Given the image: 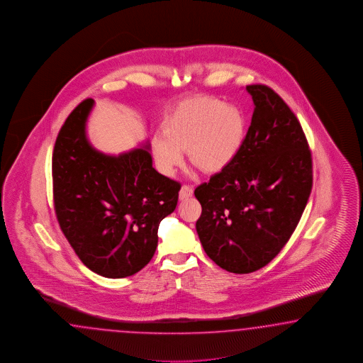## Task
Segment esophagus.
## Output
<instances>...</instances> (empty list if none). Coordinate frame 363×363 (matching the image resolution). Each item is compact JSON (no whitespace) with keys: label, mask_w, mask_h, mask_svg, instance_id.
Masks as SVG:
<instances>
[{"label":"esophagus","mask_w":363,"mask_h":363,"mask_svg":"<svg viewBox=\"0 0 363 363\" xmlns=\"http://www.w3.org/2000/svg\"><path fill=\"white\" fill-rule=\"evenodd\" d=\"M194 194V188L191 186H184L180 188V192H179V197H180V200H186L188 197H191Z\"/></svg>","instance_id":"34e87169"}]
</instances>
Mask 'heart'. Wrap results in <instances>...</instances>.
Returning <instances> with one entry per match:
<instances>
[{"label": "heart", "mask_w": 363, "mask_h": 363, "mask_svg": "<svg viewBox=\"0 0 363 363\" xmlns=\"http://www.w3.org/2000/svg\"><path fill=\"white\" fill-rule=\"evenodd\" d=\"M246 121L240 108L217 97H199L180 104L163 123V134L152 140L159 169L172 175L183 164V151L206 174L228 167L241 149Z\"/></svg>", "instance_id": "heart-1"}]
</instances>
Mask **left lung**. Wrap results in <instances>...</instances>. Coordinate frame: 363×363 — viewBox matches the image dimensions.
<instances>
[{
	"label": "left lung",
	"mask_w": 363,
	"mask_h": 363,
	"mask_svg": "<svg viewBox=\"0 0 363 363\" xmlns=\"http://www.w3.org/2000/svg\"><path fill=\"white\" fill-rule=\"evenodd\" d=\"M246 91L254 113L228 167L195 189L196 230L206 255L234 274L274 259L295 232L312 191V155L296 116L267 85Z\"/></svg>",
	"instance_id": "1"
}]
</instances>
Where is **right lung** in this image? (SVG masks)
Here are the masks:
<instances>
[{"mask_svg":"<svg viewBox=\"0 0 363 363\" xmlns=\"http://www.w3.org/2000/svg\"><path fill=\"white\" fill-rule=\"evenodd\" d=\"M92 99L79 104L52 154L56 218L84 264L111 278L134 275L158 246L160 221L175 211L180 183L152 167L150 145L106 155L86 138Z\"/></svg>","mask_w":363,"mask_h":363,"instance_id":"right-lung-1","label":"right lung"}]
</instances>
